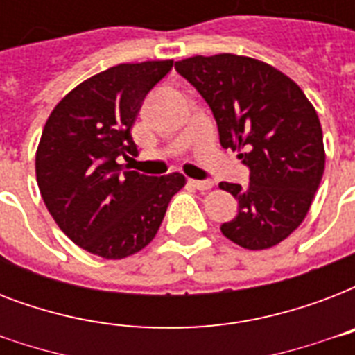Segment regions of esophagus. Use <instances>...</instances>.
<instances>
[{"instance_id": "esophagus-1", "label": "esophagus", "mask_w": 355, "mask_h": 355, "mask_svg": "<svg viewBox=\"0 0 355 355\" xmlns=\"http://www.w3.org/2000/svg\"><path fill=\"white\" fill-rule=\"evenodd\" d=\"M189 184L197 189H210L211 186H214L211 180H189Z\"/></svg>"}]
</instances>
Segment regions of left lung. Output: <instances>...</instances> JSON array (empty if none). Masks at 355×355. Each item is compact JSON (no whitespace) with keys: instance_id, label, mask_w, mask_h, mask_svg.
I'll list each match as a JSON object with an SVG mask.
<instances>
[{"instance_id":"8db88e82","label":"left lung","mask_w":355,"mask_h":355,"mask_svg":"<svg viewBox=\"0 0 355 355\" xmlns=\"http://www.w3.org/2000/svg\"><path fill=\"white\" fill-rule=\"evenodd\" d=\"M175 69L205 97L225 149L241 150L248 186L221 182L237 216L223 236L248 250L284 241L308 216L324 173L322 128L300 86L269 64L221 53L184 58Z\"/></svg>"}]
</instances>
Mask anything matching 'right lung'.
<instances>
[{
    "mask_svg": "<svg viewBox=\"0 0 355 355\" xmlns=\"http://www.w3.org/2000/svg\"><path fill=\"white\" fill-rule=\"evenodd\" d=\"M173 60L119 64L69 92L47 118L36 149V182L60 230L88 252L121 259L147 247L186 178L123 171L136 155L132 128L145 96Z\"/></svg>",
    "mask_w": 355,
    "mask_h": 355,
    "instance_id": "1",
    "label": "right lung"
}]
</instances>
